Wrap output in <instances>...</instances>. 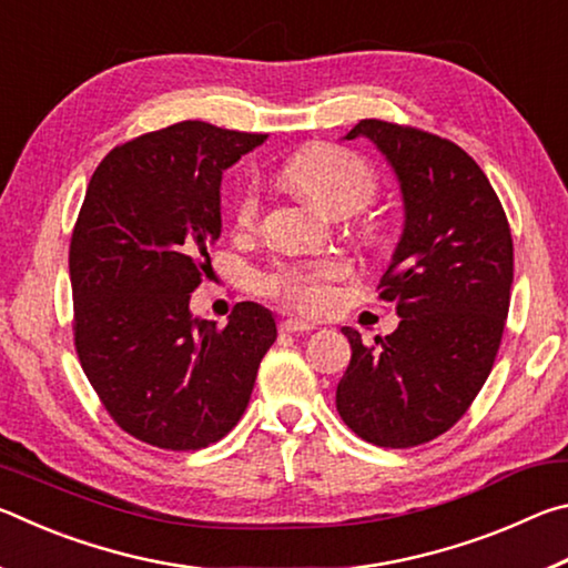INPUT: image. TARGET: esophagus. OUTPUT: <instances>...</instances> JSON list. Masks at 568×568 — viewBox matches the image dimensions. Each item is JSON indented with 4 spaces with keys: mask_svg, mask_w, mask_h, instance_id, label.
I'll list each match as a JSON object with an SVG mask.
<instances>
[{
    "mask_svg": "<svg viewBox=\"0 0 568 568\" xmlns=\"http://www.w3.org/2000/svg\"><path fill=\"white\" fill-rule=\"evenodd\" d=\"M281 331L283 333H311V331H315V325L307 321H301V318H285L281 323Z\"/></svg>",
    "mask_w": 568,
    "mask_h": 568,
    "instance_id": "esophagus-1",
    "label": "esophagus"
}]
</instances>
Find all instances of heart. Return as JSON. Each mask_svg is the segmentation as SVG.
Segmentation results:
<instances>
[{
  "label": "heart",
  "instance_id": "1",
  "mask_svg": "<svg viewBox=\"0 0 568 568\" xmlns=\"http://www.w3.org/2000/svg\"><path fill=\"white\" fill-rule=\"evenodd\" d=\"M287 178L313 205L331 215L358 213L376 197L378 180L365 162L353 152L333 145H313L287 162ZM257 185L250 182L240 192L235 217L240 225H250L257 215ZM348 275V265L341 257H323L307 263H277L263 275V287L275 297H283L307 313L328 307L333 283Z\"/></svg>",
  "mask_w": 568,
  "mask_h": 568
}]
</instances>
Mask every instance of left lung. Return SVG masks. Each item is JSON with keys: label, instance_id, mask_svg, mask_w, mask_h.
Instances as JSON below:
<instances>
[{"label": "left lung", "instance_id": "obj_1", "mask_svg": "<svg viewBox=\"0 0 568 568\" xmlns=\"http://www.w3.org/2000/svg\"><path fill=\"white\" fill-rule=\"evenodd\" d=\"M355 138L398 182L403 227L378 287L400 323L381 348L341 328L353 355L335 406L368 444L410 448L454 426L491 373L511 301V230L484 170L454 142L381 120L343 140Z\"/></svg>", "mask_w": 568, "mask_h": 568}]
</instances>
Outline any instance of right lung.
<instances>
[{"label":"right lung","mask_w":568,"mask_h":568,"mask_svg":"<svg viewBox=\"0 0 568 568\" xmlns=\"http://www.w3.org/2000/svg\"><path fill=\"white\" fill-rule=\"evenodd\" d=\"M265 140L185 120L114 148L88 185L70 245L77 355L118 426L150 446L223 438L277 338L253 301L225 328L190 311L223 233V172Z\"/></svg>","instance_id":"obj_1"}]
</instances>
